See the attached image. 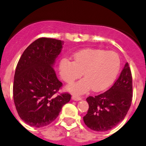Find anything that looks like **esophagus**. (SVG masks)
<instances>
[{"instance_id": "obj_1", "label": "esophagus", "mask_w": 146, "mask_h": 146, "mask_svg": "<svg viewBox=\"0 0 146 146\" xmlns=\"http://www.w3.org/2000/svg\"><path fill=\"white\" fill-rule=\"evenodd\" d=\"M72 99L74 101H80L81 100V97H80L78 96H76V95H73L72 96Z\"/></svg>"}]
</instances>
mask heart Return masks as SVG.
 I'll return each mask as SVG.
<instances>
[{
    "instance_id": "obj_1",
    "label": "heart",
    "mask_w": 146,
    "mask_h": 146,
    "mask_svg": "<svg viewBox=\"0 0 146 146\" xmlns=\"http://www.w3.org/2000/svg\"><path fill=\"white\" fill-rule=\"evenodd\" d=\"M120 68V59L116 52L100 49H86L73 54V61L64 58L60 63V74L68 84L85 78L68 86V90L81 94L92 88L102 91L114 81Z\"/></svg>"
}]
</instances>
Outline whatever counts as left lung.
Here are the masks:
<instances>
[{
    "mask_svg": "<svg viewBox=\"0 0 146 146\" xmlns=\"http://www.w3.org/2000/svg\"><path fill=\"white\" fill-rule=\"evenodd\" d=\"M133 98V79L129 64L126 62L118 79L104 93L88 96L85 125L97 132L110 130L124 119Z\"/></svg>",
    "mask_w": 146,
    "mask_h": 146,
    "instance_id": "left-lung-1",
    "label": "left lung"
}]
</instances>
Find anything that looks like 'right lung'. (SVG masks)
<instances>
[{
	"instance_id": "1",
	"label": "right lung",
	"mask_w": 146,
	"mask_h": 146,
	"mask_svg": "<svg viewBox=\"0 0 146 146\" xmlns=\"http://www.w3.org/2000/svg\"><path fill=\"white\" fill-rule=\"evenodd\" d=\"M63 41L39 38L23 52L16 66L13 102L24 122L35 127L47 126L58 117L70 94L56 95L62 84L53 69Z\"/></svg>"
}]
</instances>
